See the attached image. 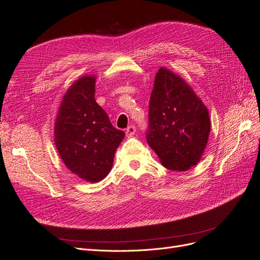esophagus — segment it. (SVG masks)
Masks as SVG:
<instances>
[{"label": "esophagus", "instance_id": "esophagus-1", "mask_svg": "<svg viewBox=\"0 0 260 260\" xmlns=\"http://www.w3.org/2000/svg\"><path fill=\"white\" fill-rule=\"evenodd\" d=\"M135 132H136L135 126L134 125H131V126H128L127 128H126V136L132 137L133 135H135Z\"/></svg>", "mask_w": 260, "mask_h": 260}]
</instances>
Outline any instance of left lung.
<instances>
[{
    "instance_id": "1",
    "label": "left lung",
    "mask_w": 260,
    "mask_h": 260,
    "mask_svg": "<svg viewBox=\"0 0 260 260\" xmlns=\"http://www.w3.org/2000/svg\"><path fill=\"white\" fill-rule=\"evenodd\" d=\"M208 109L177 74L160 68L149 103L147 143L161 165L186 171L202 159L210 133Z\"/></svg>"
}]
</instances>
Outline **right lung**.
<instances>
[{"mask_svg":"<svg viewBox=\"0 0 260 260\" xmlns=\"http://www.w3.org/2000/svg\"><path fill=\"white\" fill-rule=\"evenodd\" d=\"M95 76L74 81L63 95L54 124V144L72 173L97 183L110 173L125 134L111 124L94 99Z\"/></svg>","mask_w":260,"mask_h":260,"instance_id":"right-lung-1","label":"right lung"}]
</instances>
